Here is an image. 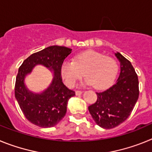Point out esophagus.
I'll return each instance as SVG.
<instances>
[{
    "label": "esophagus",
    "instance_id": "esophagus-1",
    "mask_svg": "<svg viewBox=\"0 0 152 152\" xmlns=\"http://www.w3.org/2000/svg\"><path fill=\"white\" fill-rule=\"evenodd\" d=\"M75 94H76V95H77V96H79V95H80L81 94H82V91H75Z\"/></svg>",
    "mask_w": 152,
    "mask_h": 152
}]
</instances>
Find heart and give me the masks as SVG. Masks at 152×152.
<instances>
[{"instance_id":"obj_1","label":"heart","mask_w":152,"mask_h":152,"mask_svg":"<svg viewBox=\"0 0 152 152\" xmlns=\"http://www.w3.org/2000/svg\"><path fill=\"white\" fill-rule=\"evenodd\" d=\"M117 61L100 52L86 51L77 55L75 60H65L61 65V75L64 83L73 88L84 72L86 78L84 84L95 89L108 88L114 81L118 73Z\"/></svg>"}]
</instances>
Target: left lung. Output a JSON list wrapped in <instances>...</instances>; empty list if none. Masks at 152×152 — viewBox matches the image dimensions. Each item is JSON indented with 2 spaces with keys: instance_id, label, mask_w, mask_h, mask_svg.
Segmentation results:
<instances>
[{
  "instance_id": "1",
  "label": "left lung",
  "mask_w": 152,
  "mask_h": 152,
  "mask_svg": "<svg viewBox=\"0 0 152 152\" xmlns=\"http://www.w3.org/2000/svg\"><path fill=\"white\" fill-rule=\"evenodd\" d=\"M120 61V74L115 84L96 93L97 100L88 107L95 123L103 129H113L130 116L139 95V79L131 62L119 52L115 53Z\"/></svg>"
}]
</instances>
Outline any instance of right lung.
I'll return each instance as SVG.
<instances>
[{"instance_id":"add662e5","label":"right lung","mask_w":152,"mask_h":152,"mask_svg":"<svg viewBox=\"0 0 152 152\" xmlns=\"http://www.w3.org/2000/svg\"><path fill=\"white\" fill-rule=\"evenodd\" d=\"M72 49L64 46L52 45L31 55L19 68L16 77L15 97L30 123L42 128L56 126L65 116L68 101L75 92L62 82L61 65ZM37 64L53 70V79L49 88L40 94L31 92L25 86L24 80Z\"/></svg>"}]
</instances>
